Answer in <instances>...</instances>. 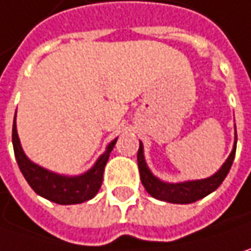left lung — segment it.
<instances>
[{
    "label": "left lung",
    "instance_id": "obj_1",
    "mask_svg": "<svg viewBox=\"0 0 251 251\" xmlns=\"http://www.w3.org/2000/svg\"><path fill=\"white\" fill-rule=\"evenodd\" d=\"M236 130V125H234ZM236 145H237V132H234V145L233 151L226 159V162L221 165V168L213 174L208 178L204 179H193V181H184V182H165L155 176L145 161L144 155V144L139 141V149H138V167H139V174H141V181L145 190L148 191L149 195H152L156 200L167 201L172 204H191L195 202L208 194L216 191L217 188L221 185L224 178L230 171L234 155H236Z\"/></svg>",
    "mask_w": 251,
    "mask_h": 251
}]
</instances>
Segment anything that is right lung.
Segmentation results:
<instances>
[{
  "label": "right lung",
  "instance_id": "right-lung-1",
  "mask_svg": "<svg viewBox=\"0 0 251 251\" xmlns=\"http://www.w3.org/2000/svg\"><path fill=\"white\" fill-rule=\"evenodd\" d=\"M116 141L118 138L113 139L106 147V151L98 158V161L90 170H87L80 175H63V174H57V172H53L37 165L24 153L18 133H17V124H15V116H14L12 147H14V153H15L17 164L20 167V171L23 172L25 181L30 184V187L34 190L35 194L61 205L80 204L93 198L98 194L102 185L103 171H104L106 162L109 159V155L115 147Z\"/></svg>",
  "mask_w": 251,
  "mask_h": 251
}]
</instances>
